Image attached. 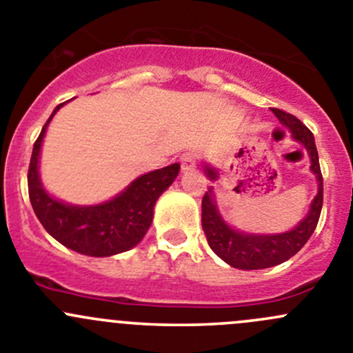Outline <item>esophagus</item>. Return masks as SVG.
Instances as JSON below:
<instances>
[{
    "mask_svg": "<svg viewBox=\"0 0 353 353\" xmlns=\"http://www.w3.org/2000/svg\"><path fill=\"white\" fill-rule=\"evenodd\" d=\"M196 167V155L194 153H184L181 157V169L186 172V170H193Z\"/></svg>",
    "mask_w": 353,
    "mask_h": 353,
    "instance_id": "34e87169",
    "label": "esophagus"
}]
</instances>
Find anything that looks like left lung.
Here are the masks:
<instances>
[{
	"instance_id": "left-lung-1",
	"label": "left lung",
	"mask_w": 353,
	"mask_h": 353,
	"mask_svg": "<svg viewBox=\"0 0 353 353\" xmlns=\"http://www.w3.org/2000/svg\"><path fill=\"white\" fill-rule=\"evenodd\" d=\"M272 114L278 117L283 125L290 129L292 138L303 146L309 153L310 170L317 179V194L310 203L305 217L293 229L285 232H272V234H259V232H245L234 229L224 221L215 200L214 186L208 188L201 201V225L205 236L214 250L215 255L221 256L231 268L241 271H256L279 265L292 259L302 246L309 241L319 222L321 208H323V174L319 167V155H317L316 139L314 134L292 114L272 108ZM203 170L210 181L219 179V170L210 163H203Z\"/></svg>"
}]
</instances>
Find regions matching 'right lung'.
<instances>
[{
    "instance_id": "obj_1",
    "label": "right lung",
    "mask_w": 353,
    "mask_h": 353,
    "mask_svg": "<svg viewBox=\"0 0 353 353\" xmlns=\"http://www.w3.org/2000/svg\"><path fill=\"white\" fill-rule=\"evenodd\" d=\"M65 103L58 105L34 143L30 157L29 198L43 228L67 248L90 256H112L134 248L150 229L160 194L174 183L179 163L136 177L124 191L98 205H72L46 191L39 176L41 145L48 124Z\"/></svg>"
}]
</instances>
